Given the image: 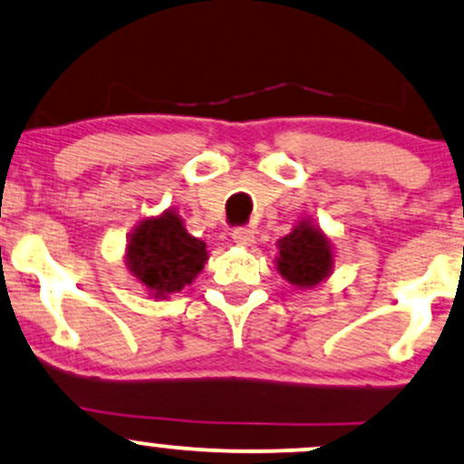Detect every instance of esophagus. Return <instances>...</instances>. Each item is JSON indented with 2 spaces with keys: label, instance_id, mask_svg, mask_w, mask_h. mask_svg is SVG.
I'll return each mask as SVG.
<instances>
[{
  "label": "esophagus",
  "instance_id": "esophagus-1",
  "mask_svg": "<svg viewBox=\"0 0 464 464\" xmlns=\"http://www.w3.org/2000/svg\"><path fill=\"white\" fill-rule=\"evenodd\" d=\"M231 237H233V242L239 244V246H250L255 239V233L246 227H237V228H233Z\"/></svg>",
  "mask_w": 464,
  "mask_h": 464
}]
</instances>
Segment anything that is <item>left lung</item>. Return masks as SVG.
Here are the masks:
<instances>
[{"label":"left lung","mask_w":464,"mask_h":464,"mask_svg":"<svg viewBox=\"0 0 464 464\" xmlns=\"http://www.w3.org/2000/svg\"><path fill=\"white\" fill-rule=\"evenodd\" d=\"M276 268L292 285L310 287L321 284L332 270L329 242L321 236V231L303 222L279 242Z\"/></svg>","instance_id":"1"}]
</instances>
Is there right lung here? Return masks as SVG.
Wrapping results in <instances>:
<instances>
[{"label": "right lung", "instance_id": "add662e5", "mask_svg": "<svg viewBox=\"0 0 464 464\" xmlns=\"http://www.w3.org/2000/svg\"><path fill=\"white\" fill-rule=\"evenodd\" d=\"M207 259V246L185 231L179 216L163 214L137 227L129 244L130 273L157 296L191 284Z\"/></svg>", "mask_w": 464, "mask_h": 464}]
</instances>
